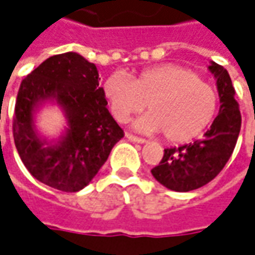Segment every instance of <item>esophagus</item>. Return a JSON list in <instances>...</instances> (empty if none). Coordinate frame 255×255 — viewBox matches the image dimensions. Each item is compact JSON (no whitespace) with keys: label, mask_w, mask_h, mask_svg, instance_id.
Returning <instances> with one entry per match:
<instances>
[{"label":"esophagus","mask_w":255,"mask_h":255,"mask_svg":"<svg viewBox=\"0 0 255 255\" xmlns=\"http://www.w3.org/2000/svg\"><path fill=\"white\" fill-rule=\"evenodd\" d=\"M126 138H127L128 141L131 142H136V143H145V139L143 138H139V136H135V135L132 134H126Z\"/></svg>","instance_id":"esophagus-1"}]
</instances>
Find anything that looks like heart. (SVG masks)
Listing matches in <instances>:
<instances>
[{
  "label": "heart",
  "instance_id": "b5f03b06",
  "mask_svg": "<svg viewBox=\"0 0 255 255\" xmlns=\"http://www.w3.org/2000/svg\"><path fill=\"white\" fill-rule=\"evenodd\" d=\"M109 110L119 123L148 106V113L134 121L145 134L162 132L169 142H187L207 129L218 113L219 96L214 85L194 71L166 64L127 77L114 72L102 86Z\"/></svg>",
  "mask_w": 255,
  "mask_h": 255
}]
</instances>
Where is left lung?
I'll return each instance as SVG.
<instances>
[{
  "instance_id": "8db88e82",
  "label": "left lung",
  "mask_w": 255,
  "mask_h": 255,
  "mask_svg": "<svg viewBox=\"0 0 255 255\" xmlns=\"http://www.w3.org/2000/svg\"><path fill=\"white\" fill-rule=\"evenodd\" d=\"M208 69L216 79L219 114L204 138L164 149L162 160L150 170L162 186L178 193L197 190L221 173L233 153L242 127V114L229 72L214 61Z\"/></svg>"
}]
</instances>
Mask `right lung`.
<instances>
[{
	"label": "right lung",
	"instance_id": "right-lung-1",
	"mask_svg": "<svg viewBox=\"0 0 255 255\" xmlns=\"http://www.w3.org/2000/svg\"><path fill=\"white\" fill-rule=\"evenodd\" d=\"M99 81L96 65L74 51L50 57L22 81L13 139L25 167L43 184L65 193L82 190L124 136ZM46 104L58 105L67 121L58 138H47L35 127Z\"/></svg>",
	"mask_w": 255,
	"mask_h": 255
}]
</instances>
